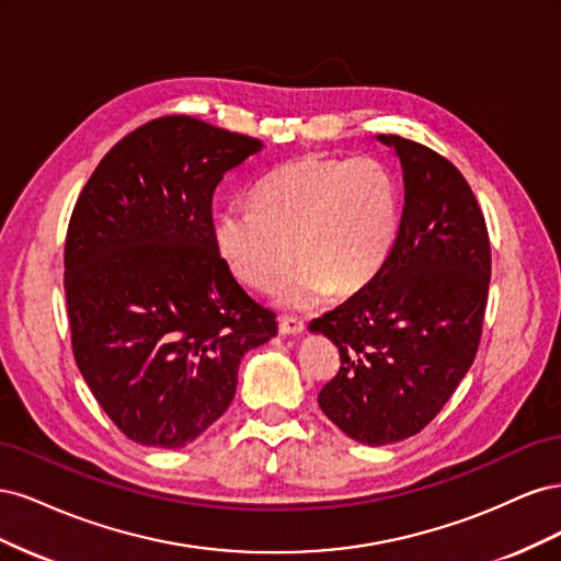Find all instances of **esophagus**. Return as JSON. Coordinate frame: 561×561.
<instances>
[{
  "instance_id": "esophagus-1",
  "label": "esophagus",
  "mask_w": 561,
  "mask_h": 561,
  "mask_svg": "<svg viewBox=\"0 0 561 561\" xmlns=\"http://www.w3.org/2000/svg\"><path fill=\"white\" fill-rule=\"evenodd\" d=\"M304 320L297 316H280L278 318V330L280 334H301L304 332Z\"/></svg>"
}]
</instances>
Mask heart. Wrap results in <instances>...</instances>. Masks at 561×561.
<instances>
[{"label":"heart","instance_id":"b5f03b06","mask_svg":"<svg viewBox=\"0 0 561 561\" xmlns=\"http://www.w3.org/2000/svg\"><path fill=\"white\" fill-rule=\"evenodd\" d=\"M254 208L215 219V245L231 274L257 293L278 290L287 309H309L332 290L355 293L375 278L400 231V190L375 157L307 154L278 165L252 192Z\"/></svg>","mask_w":561,"mask_h":561}]
</instances>
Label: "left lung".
Wrapping results in <instances>:
<instances>
[{
    "label": "left lung",
    "instance_id": "left-lung-1",
    "mask_svg": "<svg viewBox=\"0 0 561 561\" xmlns=\"http://www.w3.org/2000/svg\"><path fill=\"white\" fill-rule=\"evenodd\" d=\"M379 140L402 163L398 241L375 278L309 325L342 358L320 410L365 445L400 443L443 410L478 353L491 278L484 215L458 168L400 135Z\"/></svg>",
    "mask_w": 561,
    "mask_h": 561
}]
</instances>
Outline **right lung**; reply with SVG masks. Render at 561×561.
Returning <instances> with one entry per match:
<instances>
[{
  "label": "right lung",
  "mask_w": 561,
  "mask_h": 561,
  "mask_svg": "<svg viewBox=\"0 0 561 561\" xmlns=\"http://www.w3.org/2000/svg\"><path fill=\"white\" fill-rule=\"evenodd\" d=\"M262 142L171 114L118 140L75 203L65 297L81 377L114 426L178 449L227 412L243 353L276 313L215 245L213 194Z\"/></svg>",
  "instance_id": "right-lung-1"
}]
</instances>
